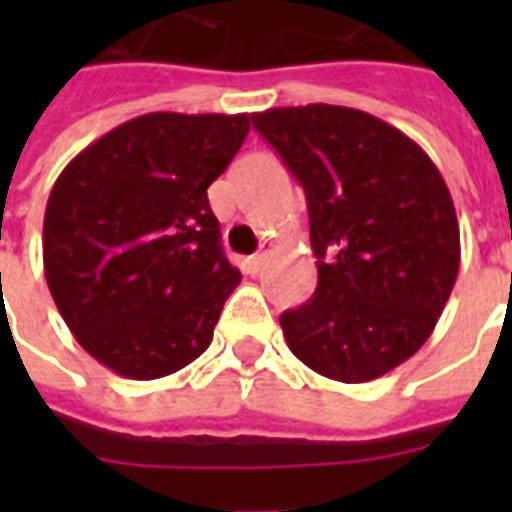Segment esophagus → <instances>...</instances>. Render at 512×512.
<instances>
[{
	"instance_id": "1",
	"label": "esophagus",
	"mask_w": 512,
	"mask_h": 512,
	"mask_svg": "<svg viewBox=\"0 0 512 512\" xmlns=\"http://www.w3.org/2000/svg\"><path fill=\"white\" fill-rule=\"evenodd\" d=\"M271 252H273V241H263V249H260L257 255L249 257V271H252V273L260 271V268H263V263H265V260H268V255H271Z\"/></svg>"
}]
</instances>
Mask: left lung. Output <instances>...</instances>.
I'll return each mask as SVG.
<instances>
[{
  "label": "left lung",
  "instance_id": "1",
  "mask_svg": "<svg viewBox=\"0 0 512 512\" xmlns=\"http://www.w3.org/2000/svg\"><path fill=\"white\" fill-rule=\"evenodd\" d=\"M252 124L308 199L319 284L281 313L289 350L329 380H377L422 348L452 295V193L412 138L358 108H268Z\"/></svg>",
  "mask_w": 512,
  "mask_h": 512
}]
</instances>
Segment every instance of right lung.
Returning <instances> with one entry per match:
<instances>
[{
    "instance_id": "right-lung-1",
    "label": "right lung",
    "mask_w": 512,
    "mask_h": 512,
    "mask_svg": "<svg viewBox=\"0 0 512 512\" xmlns=\"http://www.w3.org/2000/svg\"><path fill=\"white\" fill-rule=\"evenodd\" d=\"M247 132L249 114H143L52 185L47 287L76 342L111 372L159 380L209 348L241 273L223 255L207 188Z\"/></svg>"
}]
</instances>
